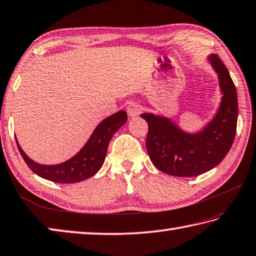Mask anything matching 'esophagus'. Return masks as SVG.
Wrapping results in <instances>:
<instances>
[{
  "mask_svg": "<svg viewBox=\"0 0 256 256\" xmlns=\"http://www.w3.org/2000/svg\"><path fill=\"white\" fill-rule=\"evenodd\" d=\"M128 116H138V115L141 113V111H142V106L141 105H140L138 103H131L128 106Z\"/></svg>",
  "mask_w": 256,
  "mask_h": 256,
  "instance_id": "34e87169",
  "label": "esophagus"
}]
</instances>
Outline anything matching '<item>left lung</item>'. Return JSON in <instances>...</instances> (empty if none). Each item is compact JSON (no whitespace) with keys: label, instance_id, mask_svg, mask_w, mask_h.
I'll use <instances>...</instances> for the list:
<instances>
[{"label":"left lung","instance_id":"obj_1","mask_svg":"<svg viewBox=\"0 0 256 256\" xmlns=\"http://www.w3.org/2000/svg\"><path fill=\"white\" fill-rule=\"evenodd\" d=\"M220 78L222 102L203 131L190 134L168 118L143 113L148 122L146 150L160 171L173 176L191 178L210 171L222 162L231 148L238 124V93L226 66L216 54L208 56Z\"/></svg>","mask_w":256,"mask_h":256}]
</instances>
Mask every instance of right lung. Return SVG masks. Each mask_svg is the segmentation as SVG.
<instances>
[{"label": "right lung", "mask_w": 256, "mask_h": 256, "mask_svg": "<svg viewBox=\"0 0 256 256\" xmlns=\"http://www.w3.org/2000/svg\"><path fill=\"white\" fill-rule=\"evenodd\" d=\"M126 112L118 111L100 123L91 138L76 155L66 162L56 165H42L32 161L16 141L18 151L32 171L48 181L56 183H76L93 176L102 168L112 136L126 122Z\"/></svg>", "instance_id": "right-lung-1"}]
</instances>
